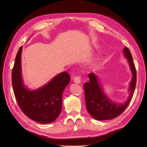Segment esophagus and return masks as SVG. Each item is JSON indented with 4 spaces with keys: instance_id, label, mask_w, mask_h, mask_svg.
<instances>
[{
    "instance_id": "34e87169",
    "label": "esophagus",
    "mask_w": 147,
    "mask_h": 147,
    "mask_svg": "<svg viewBox=\"0 0 147 147\" xmlns=\"http://www.w3.org/2000/svg\"><path fill=\"white\" fill-rule=\"evenodd\" d=\"M74 81L75 83L79 84L82 82V78L80 76H76L74 78Z\"/></svg>"
}]
</instances>
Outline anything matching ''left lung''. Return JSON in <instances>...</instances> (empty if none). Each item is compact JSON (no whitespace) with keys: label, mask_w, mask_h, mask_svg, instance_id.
<instances>
[{"label":"left lung","mask_w":147,"mask_h":147,"mask_svg":"<svg viewBox=\"0 0 147 147\" xmlns=\"http://www.w3.org/2000/svg\"><path fill=\"white\" fill-rule=\"evenodd\" d=\"M123 53L128 59L132 74V78L129 89V96L123 104L115 103L104 94L98 79L94 74H89L90 82L84 84L86 109L91 116L96 119L109 120L118 117L127 108L132 98L137 80L136 67L129 50L127 47H124Z\"/></svg>","instance_id":"8db88e82"}]
</instances>
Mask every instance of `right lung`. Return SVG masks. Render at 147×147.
<instances>
[{"instance_id": "1", "label": "right lung", "mask_w": 147, "mask_h": 147, "mask_svg": "<svg viewBox=\"0 0 147 147\" xmlns=\"http://www.w3.org/2000/svg\"><path fill=\"white\" fill-rule=\"evenodd\" d=\"M22 48L23 46L17 53L11 74L13 92L18 104L30 119L40 123H51L61 113L63 91L70 82V75L67 72H62L45 86L30 91L24 86L21 76Z\"/></svg>"}]
</instances>
